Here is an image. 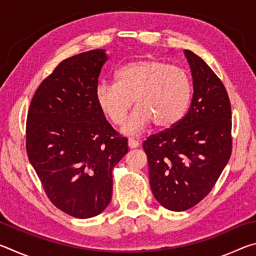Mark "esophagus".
I'll list each match as a JSON object with an SVG mask.
<instances>
[{
	"instance_id": "34e87169",
	"label": "esophagus",
	"mask_w": 256,
	"mask_h": 256,
	"mask_svg": "<svg viewBox=\"0 0 256 256\" xmlns=\"http://www.w3.org/2000/svg\"><path fill=\"white\" fill-rule=\"evenodd\" d=\"M128 144L130 148H131V149H136V148H138V146H140V141L136 140V138H130Z\"/></svg>"
}]
</instances>
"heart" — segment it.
Instances as JSON below:
<instances>
[{"mask_svg": "<svg viewBox=\"0 0 256 256\" xmlns=\"http://www.w3.org/2000/svg\"><path fill=\"white\" fill-rule=\"evenodd\" d=\"M116 84H99L96 102L112 124L120 125L134 104L138 106L122 131L136 134L151 123L170 128L183 118L192 99L188 73L157 60H138L125 64L115 74Z\"/></svg>", "mask_w": 256, "mask_h": 256, "instance_id": "1", "label": "heart"}]
</instances>
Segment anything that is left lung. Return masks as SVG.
<instances>
[{"mask_svg": "<svg viewBox=\"0 0 256 256\" xmlns=\"http://www.w3.org/2000/svg\"><path fill=\"white\" fill-rule=\"evenodd\" d=\"M193 98L178 123L144 142L151 190L160 204L185 211L214 188L232 154V106L224 84L200 56L184 50Z\"/></svg>", "mask_w": 256, "mask_h": 256, "instance_id": "obj_1", "label": "left lung"}]
</instances>
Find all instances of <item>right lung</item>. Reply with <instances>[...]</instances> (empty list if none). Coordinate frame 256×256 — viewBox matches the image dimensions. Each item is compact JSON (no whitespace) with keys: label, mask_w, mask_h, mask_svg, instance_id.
Returning a JSON list of instances; mask_svg holds the SVG:
<instances>
[{"label":"right lung","mask_w":256,"mask_h":256,"mask_svg":"<svg viewBox=\"0 0 256 256\" xmlns=\"http://www.w3.org/2000/svg\"><path fill=\"white\" fill-rule=\"evenodd\" d=\"M107 60L94 50L62 60L38 86L27 115L29 162L50 202L79 219L110 204L112 168L128 150L94 98Z\"/></svg>","instance_id":"right-lung-1"}]
</instances>
